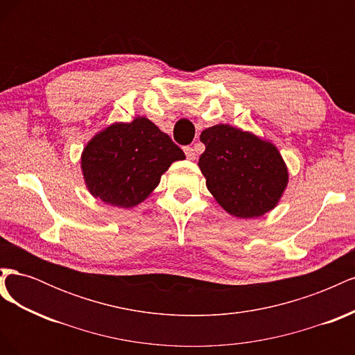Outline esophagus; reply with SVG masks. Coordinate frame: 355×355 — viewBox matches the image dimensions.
Segmentation results:
<instances>
[{
	"label": "esophagus",
	"mask_w": 355,
	"mask_h": 355,
	"mask_svg": "<svg viewBox=\"0 0 355 355\" xmlns=\"http://www.w3.org/2000/svg\"><path fill=\"white\" fill-rule=\"evenodd\" d=\"M184 151H185L188 159H196L197 154H196V149H194V148H192V146H185Z\"/></svg>",
	"instance_id": "34e87169"
}]
</instances>
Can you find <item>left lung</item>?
<instances>
[{
  "label": "left lung",
  "mask_w": 355,
  "mask_h": 355,
  "mask_svg": "<svg viewBox=\"0 0 355 355\" xmlns=\"http://www.w3.org/2000/svg\"><path fill=\"white\" fill-rule=\"evenodd\" d=\"M200 141L206 151L198 167L225 211L252 219L277 206L288 184V170L274 144L230 124L206 128Z\"/></svg>",
  "instance_id": "8db88e82"
}]
</instances>
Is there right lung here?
<instances>
[{
    "label": "right lung",
    "instance_id": "add662e5",
    "mask_svg": "<svg viewBox=\"0 0 355 355\" xmlns=\"http://www.w3.org/2000/svg\"><path fill=\"white\" fill-rule=\"evenodd\" d=\"M179 159H185V154L168 135L148 118L136 116L94 135L83 149L81 170L93 197L130 209L149 197Z\"/></svg>",
    "mask_w": 355,
    "mask_h": 355
}]
</instances>
